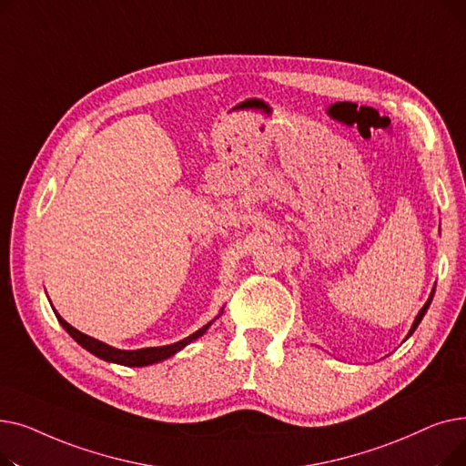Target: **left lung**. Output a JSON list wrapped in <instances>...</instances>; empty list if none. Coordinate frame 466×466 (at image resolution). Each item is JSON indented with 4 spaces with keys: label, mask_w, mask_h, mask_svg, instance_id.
I'll list each match as a JSON object with an SVG mask.
<instances>
[{
    "label": "left lung",
    "mask_w": 466,
    "mask_h": 466,
    "mask_svg": "<svg viewBox=\"0 0 466 466\" xmlns=\"http://www.w3.org/2000/svg\"><path fill=\"white\" fill-rule=\"evenodd\" d=\"M434 289H436V287H432V290H431V295H429V299H427L425 306L420 309V313H418V315H415V319H413V323H411V327H410V330H408V334H406V338H404L402 341H406V339H408V338L413 334V330L418 329V325L421 323V319H423V317H425V313H427V309H429V306H431V302H432V297H434Z\"/></svg>",
    "instance_id": "1"
}]
</instances>
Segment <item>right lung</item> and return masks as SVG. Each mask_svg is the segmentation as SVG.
Returning <instances> with one entry per match:
<instances>
[{
	"mask_svg": "<svg viewBox=\"0 0 466 466\" xmlns=\"http://www.w3.org/2000/svg\"><path fill=\"white\" fill-rule=\"evenodd\" d=\"M53 311L56 313V319L58 323L66 329V332L77 341V344L81 348H85L86 351H90L92 355H96L97 359L102 360H107V362H115V364H122V366H149V364H155V362H162L169 357H174L176 353H179L183 348H187L190 341L198 339L200 336H204L208 332V329L215 323V319H218L220 313H223V308H220V313L215 317V319H211L208 325H204L202 329H198L196 332H192L190 336L176 341V344H169V346H158V348H143V350H116L113 346H107L104 344V341L96 339L92 336H86L83 334L81 330L73 329L67 321H64L60 313L53 308Z\"/></svg>",
	"mask_w": 466,
	"mask_h": 466,
	"instance_id": "1",
	"label": "right lung"
}]
</instances>
